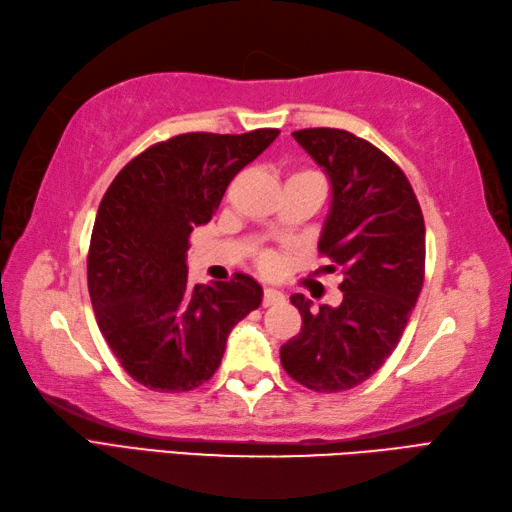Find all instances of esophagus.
I'll use <instances>...</instances> for the list:
<instances>
[{
    "label": "esophagus",
    "mask_w": 512,
    "mask_h": 512,
    "mask_svg": "<svg viewBox=\"0 0 512 512\" xmlns=\"http://www.w3.org/2000/svg\"><path fill=\"white\" fill-rule=\"evenodd\" d=\"M280 302H285V294H280L278 289H271V287H267V289L263 291V307L280 305Z\"/></svg>",
    "instance_id": "esophagus-1"
}]
</instances>
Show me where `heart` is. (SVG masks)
<instances>
[{
    "label": "heart",
    "instance_id": "b5f03b06",
    "mask_svg": "<svg viewBox=\"0 0 512 512\" xmlns=\"http://www.w3.org/2000/svg\"><path fill=\"white\" fill-rule=\"evenodd\" d=\"M300 174H316V172H300ZM260 267H265V269H271V258L269 256H265V258H260Z\"/></svg>",
    "mask_w": 512,
    "mask_h": 512
}]
</instances>
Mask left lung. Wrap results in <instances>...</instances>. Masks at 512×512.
<instances>
[{"instance_id": "8db88e82", "label": "left lung", "mask_w": 512, "mask_h": 512, "mask_svg": "<svg viewBox=\"0 0 512 512\" xmlns=\"http://www.w3.org/2000/svg\"><path fill=\"white\" fill-rule=\"evenodd\" d=\"M331 181V210L318 249L342 269V302L291 296L302 327L280 347L289 378L316 393L358 387L404 333L424 285V216L413 187L387 154L336 128L291 132Z\"/></svg>"}]
</instances>
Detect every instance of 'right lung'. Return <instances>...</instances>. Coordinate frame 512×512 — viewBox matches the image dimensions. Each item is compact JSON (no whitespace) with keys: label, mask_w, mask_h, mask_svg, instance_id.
Instances as JSON below:
<instances>
[{"label":"right lung","mask_w":512,"mask_h":512,"mask_svg":"<svg viewBox=\"0 0 512 512\" xmlns=\"http://www.w3.org/2000/svg\"><path fill=\"white\" fill-rule=\"evenodd\" d=\"M278 134H179L134 156L103 194L88 291L108 347L143 387H201L221 364L229 331L260 307L263 287L245 274L192 285L185 254L187 238L212 221L229 181Z\"/></svg>","instance_id":"obj_1"}]
</instances>
